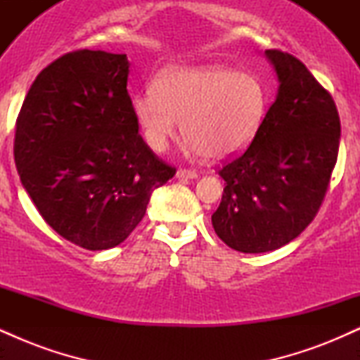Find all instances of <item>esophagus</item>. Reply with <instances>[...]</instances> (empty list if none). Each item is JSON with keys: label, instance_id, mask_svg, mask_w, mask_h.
Wrapping results in <instances>:
<instances>
[{"label": "esophagus", "instance_id": "1", "mask_svg": "<svg viewBox=\"0 0 360 360\" xmlns=\"http://www.w3.org/2000/svg\"><path fill=\"white\" fill-rule=\"evenodd\" d=\"M177 177H179V179H196L198 172L193 171V169H179V171H177Z\"/></svg>", "mask_w": 360, "mask_h": 360}]
</instances>
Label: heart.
<instances>
[{
    "mask_svg": "<svg viewBox=\"0 0 360 360\" xmlns=\"http://www.w3.org/2000/svg\"><path fill=\"white\" fill-rule=\"evenodd\" d=\"M267 106L269 93L257 76L223 65L171 69L155 81L154 91L131 98V113L152 150H166L181 122L188 146L212 160L245 150Z\"/></svg>",
    "mask_w": 360,
    "mask_h": 360,
    "instance_id": "heart-1",
    "label": "heart"
}]
</instances>
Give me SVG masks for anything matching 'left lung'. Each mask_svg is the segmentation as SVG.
I'll list each match as a JSON object with an SVG mask.
<instances>
[{
  "label": "left lung",
  "mask_w": 360,
  "mask_h": 360,
  "mask_svg": "<svg viewBox=\"0 0 360 360\" xmlns=\"http://www.w3.org/2000/svg\"><path fill=\"white\" fill-rule=\"evenodd\" d=\"M266 56L281 82L278 98L254 142L218 169L225 188L212 214L218 237L243 254L279 249L313 221L340 143L332 94L291 53Z\"/></svg>",
  "instance_id": "obj_1"
}]
</instances>
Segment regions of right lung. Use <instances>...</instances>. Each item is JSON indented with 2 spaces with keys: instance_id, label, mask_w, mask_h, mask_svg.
Listing matches in <instances>:
<instances>
[{
  "instance_id": "obj_1",
  "label": "right lung",
  "mask_w": 360,
  "mask_h": 360,
  "mask_svg": "<svg viewBox=\"0 0 360 360\" xmlns=\"http://www.w3.org/2000/svg\"><path fill=\"white\" fill-rule=\"evenodd\" d=\"M125 53L68 52L37 76L16 118L15 164L42 218L86 250L117 247L176 174L139 134Z\"/></svg>"
}]
</instances>
